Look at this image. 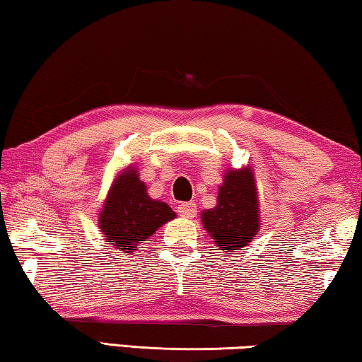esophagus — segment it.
Wrapping results in <instances>:
<instances>
[{
  "label": "esophagus",
  "mask_w": 362,
  "mask_h": 362,
  "mask_svg": "<svg viewBox=\"0 0 362 362\" xmlns=\"http://www.w3.org/2000/svg\"><path fill=\"white\" fill-rule=\"evenodd\" d=\"M177 214L182 218L192 219L195 218V214H197V205H195L194 202H185V204L177 205Z\"/></svg>",
  "instance_id": "obj_1"
}]
</instances>
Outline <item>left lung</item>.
<instances>
[{
	"label": "left lung",
	"instance_id": "8db88e82",
	"mask_svg": "<svg viewBox=\"0 0 362 362\" xmlns=\"http://www.w3.org/2000/svg\"><path fill=\"white\" fill-rule=\"evenodd\" d=\"M202 223L226 252H238L252 242L261 223L256 181L250 167L227 170L219 186L218 205L202 211Z\"/></svg>",
	"mask_w": 362,
	"mask_h": 362
}]
</instances>
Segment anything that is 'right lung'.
<instances>
[{
    "instance_id": "obj_1",
    "label": "right lung",
    "mask_w": 362,
    "mask_h": 362,
    "mask_svg": "<svg viewBox=\"0 0 362 362\" xmlns=\"http://www.w3.org/2000/svg\"><path fill=\"white\" fill-rule=\"evenodd\" d=\"M175 218L176 213L167 204L149 197L136 170L130 167L114 180L100 211L98 226L114 248L132 252Z\"/></svg>"
}]
</instances>
